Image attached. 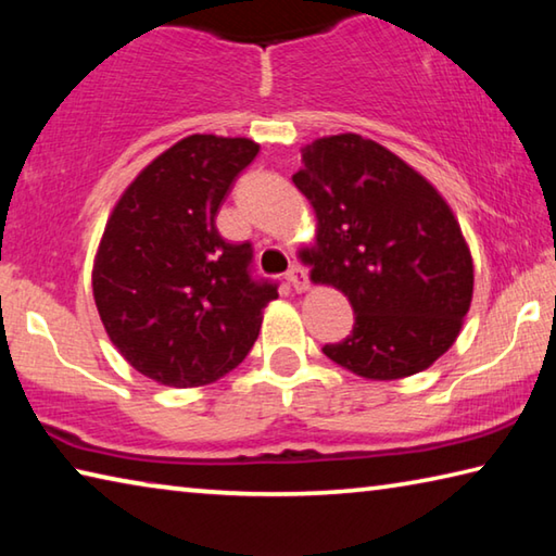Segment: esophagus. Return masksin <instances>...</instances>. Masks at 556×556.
Wrapping results in <instances>:
<instances>
[{
	"instance_id": "34e87169",
	"label": "esophagus",
	"mask_w": 556,
	"mask_h": 556,
	"mask_svg": "<svg viewBox=\"0 0 556 556\" xmlns=\"http://www.w3.org/2000/svg\"><path fill=\"white\" fill-rule=\"evenodd\" d=\"M287 279H289V285L294 287L296 291H306L308 289V271H306L304 265H291Z\"/></svg>"
}]
</instances>
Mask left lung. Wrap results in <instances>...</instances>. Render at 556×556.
Segmentation results:
<instances>
[{"label":"left lung","mask_w":556,"mask_h":556,"mask_svg":"<svg viewBox=\"0 0 556 556\" xmlns=\"http://www.w3.org/2000/svg\"><path fill=\"white\" fill-rule=\"evenodd\" d=\"M301 164L291 181L316 213V244L301 260L355 312L351 336L324 353L368 380L427 370L454 345L473 296V260L448 203L351 131L306 144Z\"/></svg>","instance_id":"obj_1"}]
</instances>
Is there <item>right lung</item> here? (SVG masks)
I'll return each mask as SVG.
<instances>
[{"mask_svg":"<svg viewBox=\"0 0 556 556\" xmlns=\"http://www.w3.org/2000/svg\"><path fill=\"white\" fill-rule=\"evenodd\" d=\"M260 144L191 135L142 168L102 232L92 296L112 345L147 378L201 388L244 361L277 285L215 218Z\"/></svg>","mask_w":556,"mask_h":556,"instance_id":"1","label":"right lung"}]
</instances>
